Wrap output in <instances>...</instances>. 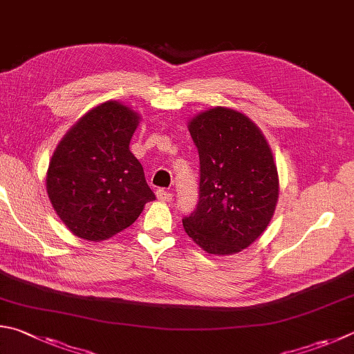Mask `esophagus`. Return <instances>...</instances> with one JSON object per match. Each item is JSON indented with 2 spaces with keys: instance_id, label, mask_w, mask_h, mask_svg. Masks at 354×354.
I'll use <instances>...</instances> for the list:
<instances>
[{
  "instance_id": "1",
  "label": "esophagus",
  "mask_w": 354,
  "mask_h": 354,
  "mask_svg": "<svg viewBox=\"0 0 354 354\" xmlns=\"http://www.w3.org/2000/svg\"><path fill=\"white\" fill-rule=\"evenodd\" d=\"M156 196H158V199H160V201H164V203L171 201V198H173V195L170 194V192H167L164 189L156 190Z\"/></svg>"
}]
</instances>
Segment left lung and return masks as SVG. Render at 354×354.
<instances>
[{"instance_id": "1", "label": "left lung", "mask_w": 354, "mask_h": 354, "mask_svg": "<svg viewBox=\"0 0 354 354\" xmlns=\"http://www.w3.org/2000/svg\"><path fill=\"white\" fill-rule=\"evenodd\" d=\"M199 156V199L184 230L215 255L240 252L265 232L279 199V175L265 136L248 115L224 106L189 124Z\"/></svg>"}]
</instances>
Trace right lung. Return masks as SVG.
Listing matches in <instances>:
<instances>
[{"label": "right lung", "mask_w": 354, "mask_h": 354, "mask_svg": "<svg viewBox=\"0 0 354 354\" xmlns=\"http://www.w3.org/2000/svg\"><path fill=\"white\" fill-rule=\"evenodd\" d=\"M138 125V113L108 100L83 115L50 158L49 199L65 226L83 240L119 234L156 199L130 151Z\"/></svg>", "instance_id": "obj_1"}]
</instances>
